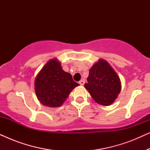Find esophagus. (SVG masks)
<instances>
[{
	"label": "esophagus",
	"instance_id": "esophagus-1",
	"mask_svg": "<svg viewBox=\"0 0 150 150\" xmlns=\"http://www.w3.org/2000/svg\"><path fill=\"white\" fill-rule=\"evenodd\" d=\"M85 80H84V79L81 80V81H79V84L81 85H84V84H85Z\"/></svg>",
	"mask_w": 150,
	"mask_h": 150
}]
</instances>
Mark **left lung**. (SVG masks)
Returning a JSON list of instances; mask_svg holds the SVG:
<instances>
[{
  "instance_id": "left-lung-1",
  "label": "left lung",
  "mask_w": 150,
  "mask_h": 150,
  "mask_svg": "<svg viewBox=\"0 0 150 150\" xmlns=\"http://www.w3.org/2000/svg\"><path fill=\"white\" fill-rule=\"evenodd\" d=\"M85 89L98 104L109 106L113 103L122 89L120 77L104 59H99L89 69Z\"/></svg>"
}]
</instances>
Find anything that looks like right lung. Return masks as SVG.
Instances as JSON below:
<instances>
[{
  "mask_svg": "<svg viewBox=\"0 0 150 150\" xmlns=\"http://www.w3.org/2000/svg\"><path fill=\"white\" fill-rule=\"evenodd\" d=\"M79 84L69 73L62 69L57 58L49 60L39 71L35 80V91L39 101L48 107H59Z\"/></svg>",
  "mask_w": 150,
  "mask_h": 150,
  "instance_id": "right-lung-1",
  "label": "right lung"
}]
</instances>
